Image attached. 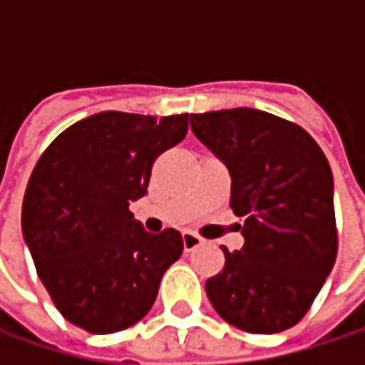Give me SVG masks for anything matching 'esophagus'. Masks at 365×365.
<instances>
[{"instance_id": "esophagus-1", "label": "esophagus", "mask_w": 365, "mask_h": 365, "mask_svg": "<svg viewBox=\"0 0 365 365\" xmlns=\"http://www.w3.org/2000/svg\"><path fill=\"white\" fill-rule=\"evenodd\" d=\"M182 243H183V252H192L196 250L198 245H202V239L194 232H183L182 235Z\"/></svg>"}]
</instances>
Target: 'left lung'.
I'll use <instances>...</instances> for the list:
<instances>
[{
	"label": "left lung",
	"mask_w": 365,
	"mask_h": 365,
	"mask_svg": "<svg viewBox=\"0 0 365 365\" xmlns=\"http://www.w3.org/2000/svg\"><path fill=\"white\" fill-rule=\"evenodd\" d=\"M194 135L230 171V207L245 224L241 252L205 283L217 315L250 334L296 326L338 254L334 180L317 141L268 111L190 113Z\"/></svg>",
	"instance_id": "1"
}]
</instances>
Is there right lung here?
I'll return each mask as SVG.
<instances>
[{
	"label": "right lung",
	"mask_w": 365,
	"mask_h": 365,
	"mask_svg": "<svg viewBox=\"0 0 365 365\" xmlns=\"http://www.w3.org/2000/svg\"><path fill=\"white\" fill-rule=\"evenodd\" d=\"M187 133V113L101 111L65 128L41 154L23 200V237L58 313L91 334L135 326L152 309L182 235H150L128 205L154 160Z\"/></svg>",
	"instance_id": "right-lung-1"
}]
</instances>
